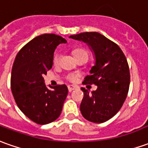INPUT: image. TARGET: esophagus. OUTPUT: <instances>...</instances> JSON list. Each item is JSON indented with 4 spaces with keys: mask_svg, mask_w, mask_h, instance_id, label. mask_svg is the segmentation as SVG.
Returning a JSON list of instances; mask_svg holds the SVG:
<instances>
[{
    "mask_svg": "<svg viewBox=\"0 0 148 148\" xmlns=\"http://www.w3.org/2000/svg\"><path fill=\"white\" fill-rule=\"evenodd\" d=\"M74 89H76V87H74V86H73V85H69L68 86V90H69V91H74Z\"/></svg>",
    "mask_w": 148,
    "mask_h": 148,
    "instance_id": "esophagus-1",
    "label": "esophagus"
}]
</instances>
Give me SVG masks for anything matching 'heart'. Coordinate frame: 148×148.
Wrapping results in <instances>:
<instances>
[{
    "instance_id": "heart-1",
    "label": "heart",
    "mask_w": 148,
    "mask_h": 148,
    "mask_svg": "<svg viewBox=\"0 0 148 148\" xmlns=\"http://www.w3.org/2000/svg\"><path fill=\"white\" fill-rule=\"evenodd\" d=\"M82 53H86V54H87L84 50H82V49H76V50H74V56L75 57V56H77V55H79V54H82ZM59 55L58 54H57V55H55V57H54V60H53V61H54V63L55 64H57V62L59 61ZM68 79L69 80H70V81H74L75 79H76V78H77V76L75 75V74H69L68 75Z\"/></svg>"
}]
</instances>
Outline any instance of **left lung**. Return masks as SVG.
Wrapping results in <instances>:
<instances>
[{
  "instance_id": "obj_1",
  "label": "left lung",
  "mask_w": 148,
  "mask_h": 148,
  "mask_svg": "<svg viewBox=\"0 0 148 148\" xmlns=\"http://www.w3.org/2000/svg\"><path fill=\"white\" fill-rule=\"evenodd\" d=\"M70 38L87 44L95 58L91 74L85 77L83 83L95 84L97 89L90 93L82 87L81 113L89 121L103 123L120 110L126 99L130 79L127 60L118 45L98 32H84Z\"/></svg>"
}]
</instances>
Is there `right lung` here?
Wrapping results in <instances>:
<instances>
[{"mask_svg": "<svg viewBox=\"0 0 148 148\" xmlns=\"http://www.w3.org/2000/svg\"><path fill=\"white\" fill-rule=\"evenodd\" d=\"M67 43L55 34L34 38L17 54L11 72V91L19 109L37 124L57 120L68 94L66 85L49 87L44 75L53 65L54 51L60 44Z\"/></svg>", "mask_w": 148, "mask_h": 148, "instance_id": "1", "label": "right lung"}]
</instances>
